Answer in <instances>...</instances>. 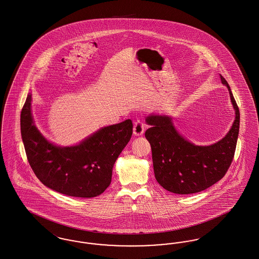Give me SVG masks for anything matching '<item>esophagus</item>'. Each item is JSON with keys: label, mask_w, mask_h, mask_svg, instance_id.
Instances as JSON below:
<instances>
[{"label": "esophagus", "mask_w": 259, "mask_h": 259, "mask_svg": "<svg viewBox=\"0 0 259 259\" xmlns=\"http://www.w3.org/2000/svg\"><path fill=\"white\" fill-rule=\"evenodd\" d=\"M146 130V125L143 123L140 120H137L134 123V128H133V133L135 136H142L144 134Z\"/></svg>", "instance_id": "1"}]
</instances>
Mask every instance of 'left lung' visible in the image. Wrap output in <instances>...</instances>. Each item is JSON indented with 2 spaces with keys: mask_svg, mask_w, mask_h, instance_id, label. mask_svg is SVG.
Returning a JSON list of instances; mask_svg holds the SVG:
<instances>
[{
  "mask_svg": "<svg viewBox=\"0 0 259 259\" xmlns=\"http://www.w3.org/2000/svg\"><path fill=\"white\" fill-rule=\"evenodd\" d=\"M226 85L234 108L235 120L226 136L210 146H195L179 134L166 115H150L146 131L150 144L155 179L166 190L176 194H192L207 189L222 180L233 158L240 127V111L230 87Z\"/></svg>",
  "mask_w": 259,
  "mask_h": 259,
  "instance_id": "left-lung-1",
  "label": "left lung"
}]
</instances>
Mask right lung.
I'll use <instances>...</instances> for the list:
<instances>
[{
	"mask_svg": "<svg viewBox=\"0 0 259 259\" xmlns=\"http://www.w3.org/2000/svg\"><path fill=\"white\" fill-rule=\"evenodd\" d=\"M29 93L20 116L27 159L37 179L67 196L96 197L111 185L112 168L133 133L130 119L100 129L80 144L57 147L35 126Z\"/></svg>",
	"mask_w": 259,
	"mask_h": 259,
	"instance_id": "1",
	"label": "right lung"
}]
</instances>
